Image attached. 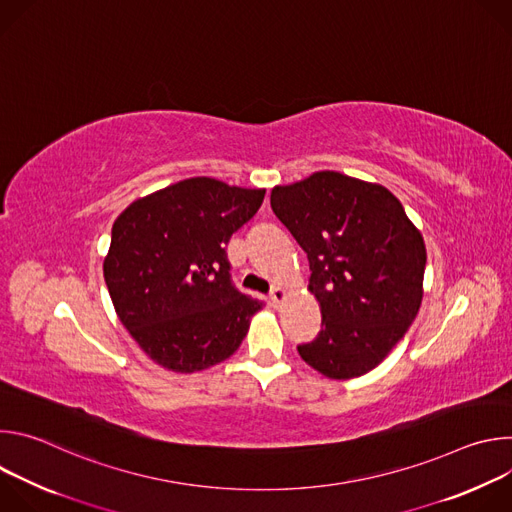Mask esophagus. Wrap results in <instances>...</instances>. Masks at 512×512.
Masks as SVG:
<instances>
[{
	"mask_svg": "<svg viewBox=\"0 0 512 512\" xmlns=\"http://www.w3.org/2000/svg\"><path fill=\"white\" fill-rule=\"evenodd\" d=\"M285 298H287V291L283 289V287H273L271 289V294H269V302L277 308L279 304H283L285 302Z\"/></svg>",
	"mask_w": 512,
	"mask_h": 512,
	"instance_id": "1",
	"label": "esophagus"
}]
</instances>
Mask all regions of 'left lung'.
I'll list each match as a JSON object with an SVG mask.
<instances>
[{
  "label": "left lung",
  "mask_w": 512,
  "mask_h": 512,
  "mask_svg": "<svg viewBox=\"0 0 512 512\" xmlns=\"http://www.w3.org/2000/svg\"><path fill=\"white\" fill-rule=\"evenodd\" d=\"M271 208L310 261L322 330L300 356L328 379L373 371L405 336L423 298L425 243L381 184L316 172L271 190Z\"/></svg>",
  "instance_id": "1"
}]
</instances>
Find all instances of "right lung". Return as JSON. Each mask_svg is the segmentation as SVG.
Returning <instances> with one entry per match:
<instances>
[{"label":"right lung","instance_id":"obj_1","mask_svg":"<svg viewBox=\"0 0 512 512\" xmlns=\"http://www.w3.org/2000/svg\"><path fill=\"white\" fill-rule=\"evenodd\" d=\"M265 190L188 178L131 202L103 263L121 324L160 367L196 373L227 360L263 308L231 281L227 243Z\"/></svg>","mask_w":512,"mask_h":512}]
</instances>
